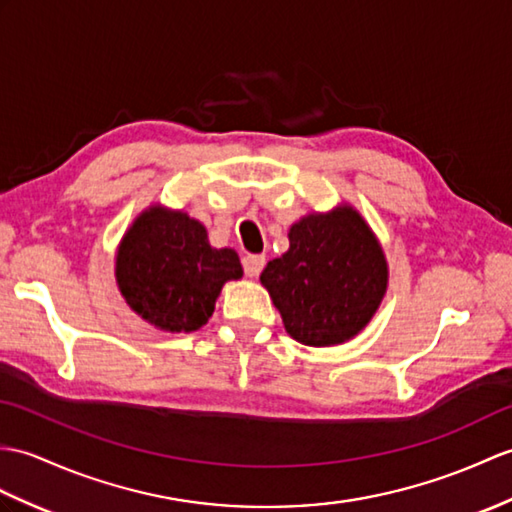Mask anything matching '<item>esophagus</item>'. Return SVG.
<instances>
[{
	"label": "esophagus",
	"mask_w": 512,
	"mask_h": 512,
	"mask_svg": "<svg viewBox=\"0 0 512 512\" xmlns=\"http://www.w3.org/2000/svg\"><path fill=\"white\" fill-rule=\"evenodd\" d=\"M242 266H244L246 277L255 279V277H259V272L264 270L266 257H264V255H246V257L242 259Z\"/></svg>",
	"instance_id": "34e87169"
}]
</instances>
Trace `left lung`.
I'll return each instance as SVG.
<instances>
[{"label":"left lung","mask_w":512,"mask_h":512,"mask_svg":"<svg viewBox=\"0 0 512 512\" xmlns=\"http://www.w3.org/2000/svg\"><path fill=\"white\" fill-rule=\"evenodd\" d=\"M290 251L268 261L261 283L285 331L331 347L366 327L384 299L388 266L373 231L351 207L312 213L288 233Z\"/></svg>","instance_id":"left-lung-1"}]
</instances>
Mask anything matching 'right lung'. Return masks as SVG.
Listing matches in <instances>:
<instances>
[{
  "mask_svg": "<svg viewBox=\"0 0 512 512\" xmlns=\"http://www.w3.org/2000/svg\"><path fill=\"white\" fill-rule=\"evenodd\" d=\"M126 303L165 331L207 323L222 285L242 277L231 248H211L207 229L183 211L152 207L128 229L115 261Z\"/></svg>",
  "mask_w": 512,
  "mask_h": 512,
  "instance_id": "1",
  "label": "right lung"
}]
</instances>
